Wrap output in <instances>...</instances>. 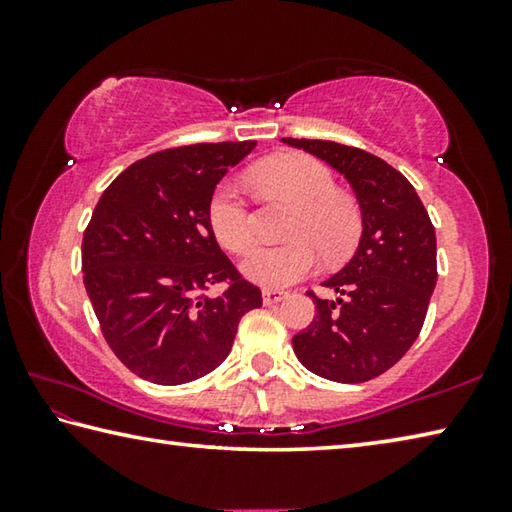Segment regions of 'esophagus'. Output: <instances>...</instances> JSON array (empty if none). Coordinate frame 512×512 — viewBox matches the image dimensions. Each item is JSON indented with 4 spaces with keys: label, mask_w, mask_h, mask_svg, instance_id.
Returning a JSON list of instances; mask_svg holds the SVG:
<instances>
[{
    "label": "esophagus",
    "mask_w": 512,
    "mask_h": 512,
    "mask_svg": "<svg viewBox=\"0 0 512 512\" xmlns=\"http://www.w3.org/2000/svg\"><path fill=\"white\" fill-rule=\"evenodd\" d=\"M287 296H289L287 291H273V289H266V291L262 293L264 305H277V302H282Z\"/></svg>",
    "instance_id": "1"
}]
</instances>
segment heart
Instances as JSON below:
<instances>
[{
    "instance_id": "b5f03b06",
    "label": "heart",
    "mask_w": 512,
    "mask_h": 512,
    "mask_svg": "<svg viewBox=\"0 0 512 512\" xmlns=\"http://www.w3.org/2000/svg\"><path fill=\"white\" fill-rule=\"evenodd\" d=\"M253 183L266 194L298 207L289 228L287 246L257 248L241 273L264 289H284L318 266V250L327 259L348 255L359 237V210L352 198L336 192V180L323 162L302 153H284L259 162L250 171ZM207 221L216 241L230 253H246L255 246V214L235 180L214 187L207 203Z\"/></svg>"
}]
</instances>
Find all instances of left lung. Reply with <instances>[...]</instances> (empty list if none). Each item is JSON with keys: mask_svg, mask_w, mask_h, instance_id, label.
<instances>
[{"mask_svg": "<svg viewBox=\"0 0 512 512\" xmlns=\"http://www.w3.org/2000/svg\"><path fill=\"white\" fill-rule=\"evenodd\" d=\"M282 142L339 171L361 207L357 253L323 282L339 298L309 293L316 316L293 336V352L329 381L375 379L418 339L438 280L436 230L413 185L377 155L327 140Z\"/></svg>", "mask_w": 512, "mask_h": 512, "instance_id": "obj_1", "label": "left lung"}]
</instances>
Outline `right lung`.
<instances>
[{
	"label": "right lung",
	"mask_w": 512,
	"mask_h": 512,
	"mask_svg": "<svg viewBox=\"0 0 512 512\" xmlns=\"http://www.w3.org/2000/svg\"><path fill=\"white\" fill-rule=\"evenodd\" d=\"M257 142L192 144L137 160L112 180L83 235V282L110 350L162 386L219 368L239 320L262 307L207 221L214 187ZM229 284L221 297L202 291Z\"/></svg>",
	"instance_id": "1"
}]
</instances>
